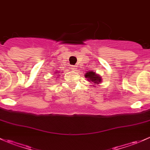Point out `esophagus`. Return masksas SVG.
<instances>
[{"mask_svg":"<svg viewBox=\"0 0 150 150\" xmlns=\"http://www.w3.org/2000/svg\"><path fill=\"white\" fill-rule=\"evenodd\" d=\"M76 66H72V67H71V70L72 71H76Z\"/></svg>","mask_w":150,"mask_h":150,"instance_id":"1","label":"esophagus"}]
</instances>
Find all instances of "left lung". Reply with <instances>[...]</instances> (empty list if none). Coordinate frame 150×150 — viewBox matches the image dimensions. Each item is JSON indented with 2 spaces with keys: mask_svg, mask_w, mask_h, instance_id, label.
Returning a JSON list of instances; mask_svg holds the SVG:
<instances>
[{
  "mask_svg": "<svg viewBox=\"0 0 150 150\" xmlns=\"http://www.w3.org/2000/svg\"><path fill=\"white\" fill-rule=\"evenodd\" d=\"M84 76L85 78L87 79L88 81L91 82L93 85L99 84V83H101V81H102V79H101L100 75L97 74H96V72L92 71H90L86 72V74L84 75Z\"/></svg>",
  "mask_w": 150,
  "mask_h": 150,
  "instance_id": "1",
  "label": "left lung"
}]
</instances>
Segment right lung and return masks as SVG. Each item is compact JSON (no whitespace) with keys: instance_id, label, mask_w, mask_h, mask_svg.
<instances>
[{"instance_id":"add662e5","label":"right lung","mask_w":150,"mask_h":150,"mask_svg":"<svg viewBox=\"0 0 150 150\" xmlns=\"http://www.w3.org/2000/svg\"><path fill=\"white\" fill-rule=\"evenodd\" d=\"M59 73H60V72H59ZM58 74V73H56V75H58V74Z\"/></svg>"}]
</instances>
